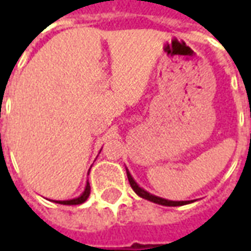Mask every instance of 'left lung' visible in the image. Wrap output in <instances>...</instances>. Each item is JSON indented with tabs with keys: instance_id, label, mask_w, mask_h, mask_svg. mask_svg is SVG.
<instances>
[{
	"instance_id": "8db88e82",
	"label": "left lung",
	"mask_w": 251,
	"mask_h": 251,
	"mask_svg": "<svg viewBox=\"0 0 251 251\" xmlns=\"http://www.w3.org/2000/svg\"><path fill=\"white\" fill-rule=\"evenodd\" d=\"M126 174H127V179H129V183H130L133 191H134L140 198H142V199H147L149 200V201H153V203H156V204L168 205V207H177V205H184V204H189V203H194V200H181V201H177V200L164 199V198H160V196H156V195L149 194L148 191H145V189L141 188L140 185L137 184L136 180L133 179V176H131L130 172H129L127 169H126Z\"/></svg>"
}]
</instances>
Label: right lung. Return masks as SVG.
I'll list each match as a JSON object with an SVG mask.
<instances>
[{
  "label": "right lung",
  "mask_w": 251,
  "mask_h": 251,
  "mask_svg": "<svg viewBox=\"0 0 251 251\" xmlns=\"http://www.w3.org/2000/svg\"><path fill=\"white\" fill-rule=\"evenodd\" d=\"M90 196V184H86V188H84V191H83L82 194L79 195L77 198H75V199H70V200H53L55 203H59V204H64V205H76V204H82V203H84L86 200H87V198Z\"/></svg>",
  "instance_id": "right-lung-1"
}]
</instances>
